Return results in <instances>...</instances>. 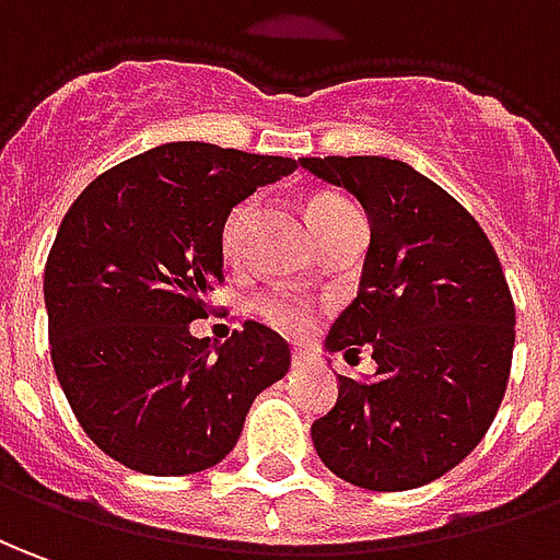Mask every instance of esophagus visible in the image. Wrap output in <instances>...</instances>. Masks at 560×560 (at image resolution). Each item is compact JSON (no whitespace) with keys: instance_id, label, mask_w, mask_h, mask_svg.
Masks as SVG:
<instances>
[{"instance_id":"obj_1","label":"esophagus","mask_w":560,"mask_h":560,"mask_svg":"<svg viewBox=\"0 0 560 560\" xmlns=\"http://www.w3.org/2000/svg\"><path fill=\"white\" fill-rule=\"evenodd\" d=\"M307 357H311L307 350H302V347H295V350H292V365H304V362H307Z\"/></svg>"}]
</instances>
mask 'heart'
I'll use <instances>...</instances> for the list:
<instances>
[{"label":"heart","mask_w":560,"mask_h":560,"mask_svg":"<svg viewBox=\"0 0 560 560\" xmlns=\"http://www.w3.org/2000/svg\"><path fill=\"white\" fill-rule=\"evenodd\" d=\"M345 210H350V203H347L345 198H338V195H329V191L314 195V198L307 200L304 213H307V225L314 231V237H317L323 229H329L331 222L345 213ZM249 215H253V203H241V207H234L229 213V219H225V225H222V253H225V258H234V253H237L243 229H246ZM258 314L268 319L271 326H277V329L283 331H292V335H299V331H304L311 326V307H307L302 299L287 295V292H271V295H265V299L258 302Z\"/></svg>","instance_id":"b5f03b06"}]
</instances>
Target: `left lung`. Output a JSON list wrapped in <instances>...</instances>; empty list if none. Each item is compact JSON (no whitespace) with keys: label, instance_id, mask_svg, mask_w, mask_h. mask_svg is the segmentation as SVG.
Here are the masks:
<instances>
[{"label":"left lung","instance_id":"1","mask_svg":"<svg viewBox=\"0 0 560 560\" xmlns=\"http://www.w3.org/2000/svg\"><path fill=\"white\" fill-rule=\"evenodd\" d=\"M369 215L360 292L326 347H372V381L338 375L314 420L319 460L369 491H408L464 460L506 393L515 304L488 234L445 188L377 155L302 158Z\"/></svg>","mask_w":560,"mask_h":560}]
</instances>
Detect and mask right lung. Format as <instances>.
I'll use <instances>...</instances> for the list:
<instances>
[{"instance_id": "obj_1", "label": "right lung", "mask_w": 560, "mask_h": 560, "mask_svg": "<svg viewBox=\"0 0 560 560\" xmlns=\"http://www.w3.org/2000/svg\"><path fill=\"white\" fill-rule=\"evenodd\" d=\"M295 167L167 142L100 173L69 207L45 265L51 362L112 460L145 476L210 469L237 445L253 399L289 372V345L256 319L219 347L188 323L225 280L231 210Z\"/></svg>"}]
</instances>
